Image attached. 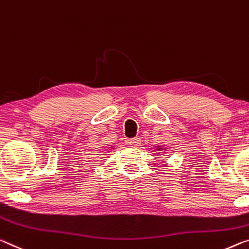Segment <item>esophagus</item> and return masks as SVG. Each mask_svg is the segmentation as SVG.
I'll list each match as a JSON object with an SVG mask.
<instances>
[{"instance_id": "34e87169", "label": "esophagus", "mask_w": 249, "mask_h": 249, "mask_svg": "<svg viewBox=\"0 0 249 249\" xmlns=\"http://www.w3.org/2000/svg\"><path fill=\"white\" fill-rule=\"evenodd\" d=\"M128 143L132 147H139V146H141V139L140 137H135V139L128 141Z\"/></svg>"}]
</instances>
